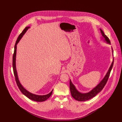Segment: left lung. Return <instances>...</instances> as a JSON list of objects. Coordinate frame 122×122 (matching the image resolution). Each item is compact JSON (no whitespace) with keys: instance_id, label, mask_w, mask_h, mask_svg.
<instances>
[{"instance_id":"obj_1","label":"left lung","mask_w":122,"mask_h":122,"mask_svg":"<svg viewBox=\"0 0 122 122\" xmlns=\"http://www.w3.org/2000/svg\"><path fill=\"white\" fill-rule=\"evenodd\" d=\"M100 30H101V33H102V36L105 39V41H107L108 43L110 44L111 42L109 39H108V38L107 37V36L104 34V32H103L101 29H100ZM113 63H114V61L112 62V64H111V66H110L109 70H108L107 73V74H106V76L104 77V79L102 80V81H101L97 86H96L95 88H94L93 90H92L89 93H80L76 89V88L75 87L74 85L72 84V83L70 80V89L72 97H73L75 100H76L78 101H85L89 100L91 99V98H92V97H94L95 95H97L98 93H100L101 91L102 90V89L105 86L106 84H107V80L108 78H109L111 71L112 70V69L113 68Z\"/></svg>"}]
</instances>
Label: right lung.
<instances>
[{
    "instance_id": "right-lung-1",
    "label": "right lung",
    "mask_w": 122,
    "mask_h": 122,
    "mask_svg": "<svg viewBox=\"0 0 122 122\" xmlns=\"http://www.w3.org/2000/svg\"><path fill=\"white\" fill-rule=\"evenodd\" d=\"M29 27H27L25 28V29L22 31V32L20 33L19 37L17 38V40L15 42V50H14V53L13 54V57H12V67H13V71H14V76L15 77V82H16V83L17 84V86L19 87V90H20L23 94H24L25 97H27L28 98H29V99L32 100L33 101H36V102H43L46 100L48 99V98L50 97V96L51 95L52 93V91L49 93V94L45 95H36L33 94L32 93H31L29 92H28V91L25 90V88L23 87L21 84H20V83L18 80V77L17 76V70H16V68H15V56H16V50H17V43L19 42L20 40L21 39V38L23 36L25 32L27 31V30L29 29Z\"/></svg>"
}]
</instances>
